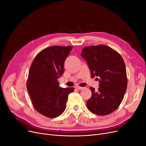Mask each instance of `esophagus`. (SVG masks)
<instances>
[{
  "mask_svg": "<svg viewBox=\"0 0 146 146\" xmlns=\"http://www.w3.org/2000/svg\"><path fill=\"white\" fill-rule=\"evenodd\" d=\"M76 88H77L78 90H83V89L84 88V87H80V86H76Z\"/></svg>",
  "mask_w": 146,
  "mask_h": 146,
  "instance_id": "34e87169",
  "label": "esophagus"
}]
</instances>
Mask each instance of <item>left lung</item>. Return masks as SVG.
<instances>
[{"label": "left lung", "mask_w": 146, "mask_h": 146, "mask_svg": "<svg viewBox=\"0 0 146 146\" xmlns=\"http://www.w3.org/2000/svg\"><path fill=\"white\" fill-rule=\"evenodd\" d=\"M81 56L86 61L91 78L98 77L97 91L90 87L92 96L86 102L89 110L104 116L115 111L123 100L127 88L124 61L112 48L104 45L86 46Z\"/></svg>", "instance_id": "1"}]
</instances>
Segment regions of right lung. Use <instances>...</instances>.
I'll return each instance as SVG.
<instances>
[{
  "mask_svg": "<svg viewBox=\"0 0 146 146\" xmlns=\"http://www.w3.org/2000/svg\"><path fill=\"white\" fill-rule=\"evenodd\" d=\"M73 47L54 46L38 54L31 65L27 91L35 109L49 118L60 116L66 108L68 96L74 88L59 86L66 59Z\"/></svg>",
  "mask_w": 146,
  "mask_h": 146,
  "instance_id": "obj_1",
  "label": "right lung"
}]
</instances>
